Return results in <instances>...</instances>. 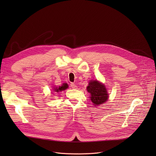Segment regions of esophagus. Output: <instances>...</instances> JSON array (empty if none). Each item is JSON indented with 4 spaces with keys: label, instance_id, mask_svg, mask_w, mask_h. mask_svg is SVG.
Listing matches in <instances>:
<instances>
[{
    "label": "esophagus",
    "instance_id": "1",
    "mask_svg": "<svg viewBox=\"0 0 156 156\" xmlns=\"http://www.w3.org/2000/svg\"><path fill=\"white\" fill-rule=\"evenodd\" d=\"M71 87L72 88H73V89H76V88H77V86L75 84V83H71Z\"/></svg>",
    "mask_w": 156,
    "mask_h": 156
}]
</instances>
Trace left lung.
Returning a JSON list of instances; mask_svg holds the SVG:
<instances>
[{
    "label": "left lung",
    "mask_w": 156,
    "mask_h": 156,
    "mask_svg": "<svg viewBox=\"0 0 156 156\" xmlns=\"http://www.w3.org/2000/svg\"><path fill=\"white\" fill-rule=\"evenodd\" d=\"M88 93L90 94V100L94 105L97 106L107 102L109 98L105 86L97 80H90L87 87Z\"/></svg>",
    "instance_id": "1"
}]
</instances>
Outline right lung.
<instances>
[{
  "mask_svg": "<svg viewBox=\"0 0 156 156\" xmlns=\"http://www.w3.org/2000/svg\"><path fill=\"white\" fill-rule=\"evenodd\" d=\"M68 88V85L67 83H63L61 86H59V87H55L53 89V92H62L63 90H65L66 89Z\"/></svg>",
  "mask_w": 156,
  "mask_h": 156,
  "instance_id": "obj_1",
  "label": "right lung"
}]
</instances>
